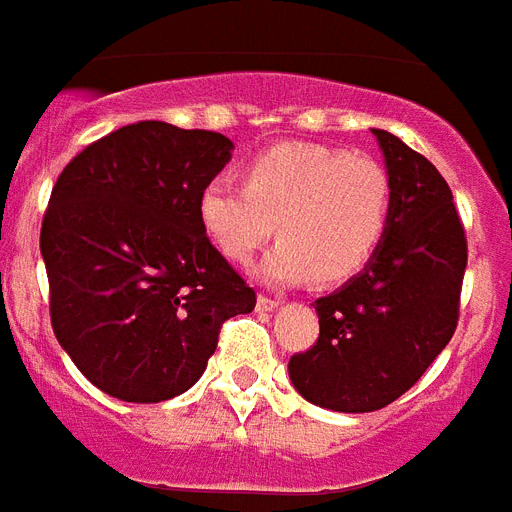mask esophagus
Instances as JSON below:
<instances>
[{"label":"esophagus","instance_id":"obj_1","mask_svg":"<svg viewBox=\"0 0 512 512\" xmlns=\"http://www.w3.org/2000/svg\"><path fill=\"white\" fill-rule=\"evenodd\" d=\"M277 306H280L277 298H269V295H259V298H256V311H261V314H264V311H274Z\"/></svg>","mask_w":512,"mask_h":512}]
</instances>
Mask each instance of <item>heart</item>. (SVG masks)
I'll list each match as a JSON object with an SVG mask.
<instances>
[{
  "label": "heart",
  "mask_w": 512,
  "mask_h": 512,
  "mask_svg": "<svg viewBox=\"0 0 512 512\" xmlns=\"http://www.w3.org/2000/svg\"><path fill=\"white\" fill-rule=\"evenodd\" d=\"M392 214V180L382 164L342 149L282 143L246 164V183L211 177L198 219L211 243L248 264L274 235L259 274L272 285L350 280L374 259Z\"/></svg>",
  "instance_id": "obj_1"
}]
</instances>
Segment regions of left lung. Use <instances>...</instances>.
<instances>
[{
    "label": "left lung",
    "instance_id": "8db88e82",
    "mask_svg": "<svg viewBox=\"0 0 512 512\" xmlns=\"http://www.w3.org/2000/svg\"><path fill=\"white\" fill-rule=\"evenodd\" d=\"M392 180L390 227L374 259L314 301L319 340L287 363L308 403L379 411L421 379L458 327L468 243L453 193L426 156L371 130Z\"/></svg>",
    "mask_w": 512,
    "mask_h": 512
}]
</instances>
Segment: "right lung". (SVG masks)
Masks as SVG:
<instances>
[{"instance_id": "add662e5", "label": "right lung", "mask_w": 512, "mask_h": 512, "mask_svg": "<svg viewBox=\"0 0 512 512\" xmlns=\"http://www.w3.org/2000/svg\"><path fill=\"white\" fill-rule=\"evenodd\" d=\"M211 130L143 120L80 151L41 225L49 314L80 374L125 403L190 390L256 293L211 246L201 188L230 162Z\"/></svg>"}]
</instances>
